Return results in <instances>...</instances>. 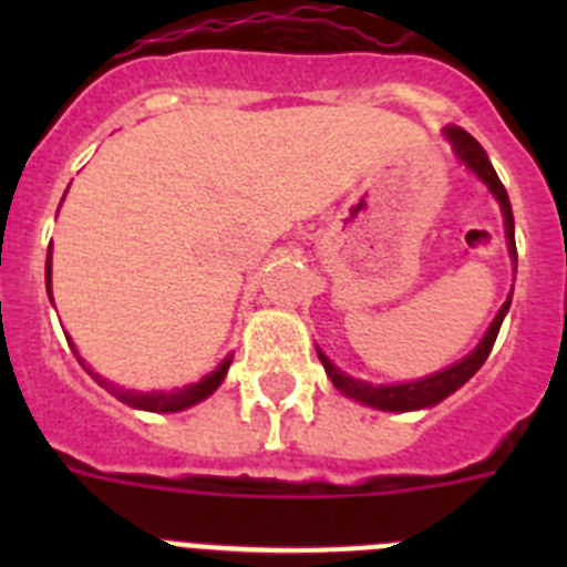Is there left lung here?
<instances>
[{
    "mask_svg": "<svg viewBox=\"0 0 567 567\" xmlns=\"http://www.w3.org/2000/svg\"><path fill=\"white\" fill-rule=\"evenodd\" d=\"M445 135H449V142L454 144V153H457L460 162H465V167L474 169V173H477L480 178L488 184V189L494 193V198L499 202V207H503L505 235H508L511 258L517 260V244H514V213H511L508 193H505L503 182H499V175L494 173V167H491L488 155H485V150L480 147L477 138L465 133V130L449 127L445 130ZM508 307H511V298L505 300L503 309H499L497 318H494V323H491V329L485 332V338L480 340V346L468 354V358L460 360V363H454V365H449V369H443V372L432 374V378L414 380V383H398V385L363 383V380H354V378H349L346 372H340L338 365H334L332 360H329L327 354L318 349L320 363H323L327 374L332 378L334 389H340L346 398H352V400H358V403H365V405H374V409H383V412H414V409H425V405H434V403H440V400H445L449 394L457 392L460 385L468 383V380L480 372V365L485 363V358H488L491 349H494V340H497L499 327H503V318H505V312H508Z\"/></svg>",
    "mask_w": 567,
    "mask_h": 567,
    "instance_id": "left-lung-1",
    "label": "left lung"
}]
</instances>
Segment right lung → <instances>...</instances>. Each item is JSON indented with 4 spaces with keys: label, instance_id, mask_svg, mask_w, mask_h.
<instances>
[{
    "label": "right lung",
    "instance_id": "obj_1",
    "mask_svg": "<svg viewBox=\"0 0 567 567\" xmlns=\"http://www.w3.org/2000/svg\"><path fill=\"white\" fill-rule=\"evenodd\" d=\"M44 284H48V292H50V255H48V264H44ZM73 352H76V349H73ZM229 363H233V360L227 358L221 365H218V369H215L213 374H207V378L198 380V383H193V385H184V389H175V392H147V394L130 392V389H122V385L107 383V380H102L99 374L90 372V369L87 372L93 374V378H96L110 394H115V398L122 400V403L133 405V409H144V412H182V409H189V405L202 403L204 398H209V394H213L215 389L221 385Z\"/></svg>",
    "mask_w": 567,
    "mask_h": 567
}]
</instances>
